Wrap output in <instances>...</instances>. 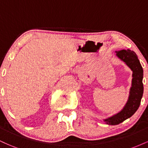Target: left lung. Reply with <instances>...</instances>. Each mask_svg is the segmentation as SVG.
Masks as SVG:
<instances>
[{
	"mask_svg": "<svg viewBox=\"0 0 148 148\" xmlns=\"http://www.w3.org/2000/svg\"><path fill=\"white\" fill-rule=\"evenodd\" d=\"M115 53L116 56L130 67L133 74L130 95L125 106L118 113L103 120L105 123L109 125H119L132 117L138 110L143 94V70L136 53L130 49H123Z\"/></svg>",
	"mask_w": 148,
	"mask_h": 148,
	"instance_id": "left-lung-1",
	"label": "left lung"
}]
</instances>
